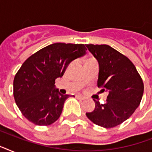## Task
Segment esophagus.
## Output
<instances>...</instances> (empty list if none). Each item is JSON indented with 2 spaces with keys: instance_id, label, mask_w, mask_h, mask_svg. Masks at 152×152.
Wrapping results in <instances>:
<instances>
[{
  "instance_id": "1",
  "label": "esophagus",
  "mask_w": 152,
  "mask_h": 152,
  "mask_svg": "<svg viewBox=\"0 0 152 152\" xmlns=\"http://www.w3.org/2000/svg\"><path fill=\"white\" fill-rule=\"evenodd\" d=\"M76 98L77 99H85V97H83V96H82V95H76Z\"/></svg>"
}]
</instances>
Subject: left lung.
I'll return each mask as SVG.
<instances>
[{
	"mask_svg": "<svg viewBox=\"0 0 152 152\" xmlns=\"http://www.w3.org/2000/svg\"><path fill=\"white\" fill-rule=\"evenodd\" d=\"M99 64L97 85L108 91L106 103L94 99L95 110L86 115L94 124L110 129L126 121L139 106L144 83L132 62L108 45H86Z\"/></svg>",
	"mask_w": 152,
	"mask_h": 152,
	"instance_id": "left-lung-1",
	"label": "left lung"
}]
</instances>
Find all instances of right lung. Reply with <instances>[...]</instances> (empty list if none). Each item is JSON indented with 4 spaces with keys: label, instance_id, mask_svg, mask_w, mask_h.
Here are the masks:
<instances>
[{
    "label": "right lung",
    "instance_id": "obj_1",
    "mask_svg": "<svg viewBox=\"0 0 152 152\" xmlns=\"http://www.w3.org/2000/svg\"><path fill=\"white\" fill-rule=\"evenodd\" d=\"M83 44H51L27 58L13 81L15 103L27 120L50 125L60 118L69 95L55 88V80L64 75L73 60L86 54Z\"/></svg>",
    "mask_w": 152,
    "mask_h": 152
}]
</instances>
